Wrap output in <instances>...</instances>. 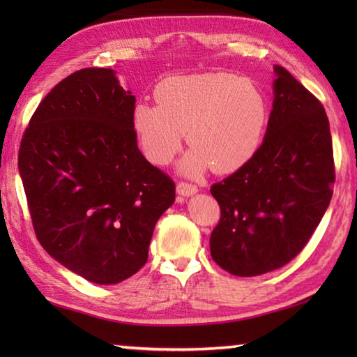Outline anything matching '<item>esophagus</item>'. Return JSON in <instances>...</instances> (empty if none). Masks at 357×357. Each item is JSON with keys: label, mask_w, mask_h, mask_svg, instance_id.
<instances>
[{"label": "esophagus", "mask_w": 357, "mask_h": 357, "mask_svg": "<svg viewBox=\"0 0 357 357\" xmlns=\"http://www.w3.org/2000/svg\"><path fill=\"white\" fill-rule=\"evenodd\" d=\"M176 192L183 197H190V195H193V193L198 192V187L193 184H189V183H179L176 185Z\"/></svg>", "instance_id": "1"}]
</instances>
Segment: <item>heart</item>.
I'll return each mask as SVG.
<instances>
[{
	"label": "heart",
	"mask_w": 357,
	"mask_h": 357,
	"mask_svg": "<svg viewBox=\"0 0 357 357\" xmlns=\"http://www.w3.org/2000/svg\"><path fill=\"white\" fill-rule=\"evenodd\" d=\"M157 105L140 102L132 113L144 155L167 165L183 144L190 151L181 170L198 176L209 167L227 174L244 167L261 146L269 118L263 89L227 72L174 75L155 88Z\"/></svg>",
	"instance_id": "1"
}]
</instances>
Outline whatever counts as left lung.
<instances>
[{"label":"left lung","mask_w":357,"mask_h":357,"mask_svg":"<svg viewBox=\"0 0 357 357\" xmlns=\"http://www.w3.org/2000/svg\"><path fill=\"white\" fill-rule=\"evenodd\" d=\"M257 154L211 187L220 220L211 257L229 274L261 275L291 261L321 222L335 183L324 107L282 66Z\"/></svg>","instance_id":"8db88e82"}]
</instances>
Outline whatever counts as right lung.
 <instances>
[{
    "mask_svg": "<svg viewBox=\"0 0 357 357\" xmlns=\"http://www.w3.org/2000/svg\"><path fill=\"white\" fill-rule=\"evenodd\" d=\"M134 108L114 70H77L45 96L20 143L40 245L99 285L142 269L155 222L174 203V183L137 146Z\"/></svg>",
    "mask_w": 357,
    "mask_h": 357,
    "instance_id": "right-lung-1",
    "label": "right lung"
}]
</instances>
